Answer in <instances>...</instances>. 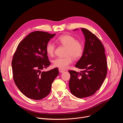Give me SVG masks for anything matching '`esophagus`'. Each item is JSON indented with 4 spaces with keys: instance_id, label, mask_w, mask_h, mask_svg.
Wrapping results in <instances>:
<instances>
[{
    "instance_id": "esophagus-1",
    "label": "esophagus",
    "mask_w": 123,
    "mask_h": 123,
    "mask_svg": "<svg viewBox=\"0 0 123 123\" xmlns=\"http://www.w3.org/2000/svg\"><path fill=\"white\" fill-rule=\"evenodd\" d=\"M66 71L65 69H62V68H59V72L60 73H63L64 72H65Z\"/></svg>"
}]
</instances>
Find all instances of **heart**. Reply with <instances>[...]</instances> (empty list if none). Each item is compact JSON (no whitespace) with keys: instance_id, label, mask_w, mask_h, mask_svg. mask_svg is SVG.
I'll return each mask as SVG.
<instances>
[{"instance_id":"b5f03b06","label":"heart","mask_w":123,"mask_h":123,"mask_svg":"<svg viewBox=\"0 0 123 123\" xmlns=\"http://www.w3.org/2000/svg\"><path fill=\"white\" fill-rule=\"evenodd\" d=\"M56 42L66 47V55H68L65 57H58L55 59L53 63L55 67L65 69L73 62V57L75 59H78L83 55V46L77 41L75 37L72 36L68 34L63 35L56 40ZM55 49V47L54 44L48 42L46 46V51L47 55L49 57L53 56Z\"/></svg>"}]
</instances>
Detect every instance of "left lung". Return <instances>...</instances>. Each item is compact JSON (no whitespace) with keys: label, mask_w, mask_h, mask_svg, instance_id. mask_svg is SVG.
Returning a JSON list of instances; mask_svg holds the SVG:
<instances>
[{"label":"left lung","mask_w":123,"mask_h":123,"mask_svg":"<svg viewBox=\"0 0 123 123\" xmlns=\"http://www.w3.org/2000/svg\"><path fill=\"white\" fill-rule=\"evenodd\" d=\"M81 30L85 39L84 52L75 66L83 71L80 73L68 71L71 74L68 84L70 91L79 98L94 94L100 89L107 74L106 56L102 43L88 30Z\"/></svg>","instance_id":"left-lung-1"}]
</instances>
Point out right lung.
I'll return each mask as SVG.
<instances>
[{"mask_svg":"<svg viewBox=\"0 0 123 123\" xmlns=\"http://www.w3.org/2000/svg\"><path fill=\"white\" fill-rule=\"evenodd\" d=\"M55 35L41 31L32 32L20 42L13 55L12 66L14 83L29 98L38 100L46 97L59 74L57 68L41 71L50 65L46 46Z\"/></svg>","mask_w":123,"mask_h":123,"instance_id":"right-lung-1","label":"right lung"}]
</instances>
